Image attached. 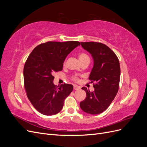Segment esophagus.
I'll return each instance as SVG.
<instances>
[{"label":"esophagus","instance_id":"34e87169","mask_svg":"<svg viewBox=\"0 0 147 147\" xmlns=\"http://www.w3.org/2000/svg\"><path fill=\"white\" fill-rule=\"evenodd\" d=\"M80 88V87H79V86H77V85H74V90H79Z\"/></svg>","mask_w":147,"mask_h":147}]
</instances>
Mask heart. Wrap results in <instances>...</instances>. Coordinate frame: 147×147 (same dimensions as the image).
<instances>
[{
    "label": "heart",
    "instance_id": "obj_1",
    "mask_svg": "<svg viewBox=\"0 0 147 147\" xmlns=\"http://www.w3.org/2000/svg\"><path fill=\"white\" fill-rule=\"evenodd\" d=\"M78 58L80 59V61L81 62V63H83V62H86V61H90V57L88 56V55L86 54V53H84V52H82V53H80L78 54ZM72 80L74 82H78L79 80V78L77 76V75H74L72 77Z\"/></svg>",
    "mask_w": 147,
    "mask_h": 147
}]
</instances>
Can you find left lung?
Here are the masks:
<instances>
[{
  "mask_svg": "<svg viewBox=\"0 0 147 147\" xmlns=\"http://www.w3.org/2000/svg\"><path fill=\"white\" fill-rule=\"evenodd\" d=\"M82 47L90 53L94 66L89 79L93 83L94 91L86 87L85 99L80 103L83 111L89 114L101 113L107 109L119 90L120 65L116 54L105 44L96 42H81Z\"/></svg>",
  "mask_w": 147,
  "mask_h": 147,
  "instance_id": "left-lung-1",
  "label": "left lung"
}]
</instances>
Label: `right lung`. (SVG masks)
Returning <instances> with one entry per match:
<instances>
[{
	"mask_svg": "<svg viewBox=\"0 0 147 147\" xmlns=\"http://www.w3.org/2000/svg\"><path fill=\"white\" fill-rule=\"evenodd\" d=\"M77 41L47 42L40 44L30 53L24 67V85L31 104L45 115L58 113L64 102L73 90L70 84L57 86L53 74L63 70V63Z\"/></svg>",
	"mask_w": 147,
	"mask_h": 147,
	"instance_id": "1",
	"label": "right lung"
}]
</instances>
